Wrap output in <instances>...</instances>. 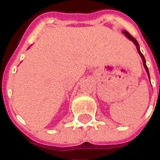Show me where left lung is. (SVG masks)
Masks as SVG:
<instances>
[{
    "mask_svg": "<svg viewBox=\"0 0 160 160\" xmlns=\"http://www.w3.org/2000/svg\"><path fill=\"white\" fill-rule=\"evenodd\" d=\"M123 33H124V35H125V36H126L127 37H128V38L129 39V40H131V41H133V42H134V44H135V46H136V47H137V50H138V52H139V55H140V56H141L142 60H143V63H144V68H145V70H146L147 73H148V75H149V70H148V67H147V65H146V62H145V59H144L143 54H142L141 52H140V50H139V43H138V41H137L136 40H135V39H134V37H133V36H130V35H129V34L128 33V32H127V31H123Z\"/></svg>",
    "mask_w": 160,
    "mask_h": 160,
    "instance_id": "8db88e82",
    "label": "left lung"
}]
</instances>
